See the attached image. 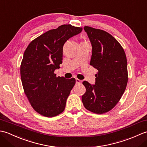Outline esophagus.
<instances>
[{"mask_svg":"<svg viewBox=\"0 0 147 147\" xmlns=\"http://www.w3.org/2000/svg\"><path fill=\"white\" fill-rule=\"evenodd\" d=\"M76 83H78V84H80V83H82V81H81L80 80L76 78Z\"/></svg>","mask_w":147,"mask_h":147,"instance_id":"34e87169","label":"esophagus"}]
</instances>
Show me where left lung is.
<instances>
[{"instance_id": "1", "label": "left lung", "mask_w": 147, "mask_h": 147, "mask_svg": "<svg viewBox=\"0 0 147 147\" xmlns=\"http://www.w3.org/2000/svg\"><path fill=\"white\" fill-rule=\"evenodd\" d=\"M92 47L90 65L98 70L95 85L83 82L86 92L82 96L85 107L103 114L115 107L125 91L127 83V59L124 49L111 34L85 26Z\"/></svg>"}]
</instances>
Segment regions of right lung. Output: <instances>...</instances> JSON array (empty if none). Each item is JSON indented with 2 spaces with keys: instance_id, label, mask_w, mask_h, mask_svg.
I'll use <instances>...</instances> for the list:
<instances>
[{
  "instance_id": "add662e5",
  "label": "right lung",
  "mask_w": 147,
  "mask_h": 147,
  "mask_svg": "<svg viewBox=\"0 0 147 147\" xmlns=\"http://www.w3.org/2000/svg\"><path fill=\"white\" fill-rule=\"evenodd\" d=\"M83 28L63 24L33 40L24 51L21 78L24 93L34 110L52 117L64 111L76 80L56 77L54 71L62 62L63 45Z\"/></svg>"
}]
</instances>
